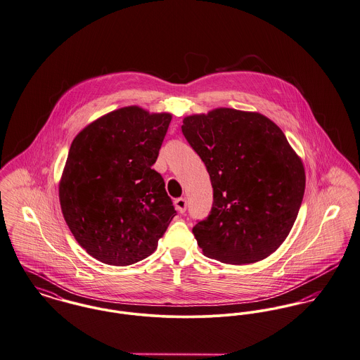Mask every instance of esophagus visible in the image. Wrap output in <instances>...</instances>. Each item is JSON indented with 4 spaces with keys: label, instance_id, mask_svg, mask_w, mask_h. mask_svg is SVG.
<instances>
[{
    "label": "esophagus",
    "instance_id": "1",
    "mask_svg": "<svg viewBox=\"0 0 360 360\" xmlns=\"http://www.w3.org/2000/svg\"><path fill=\"white\" fill-rule=\"evenodd\" d=\"M174 204H175V210L179 212V213H185L186 211V205H188V202H186V200L185 198H176L175 201H174Z\"/></svg>",
    "mask_w": 360,
    "mask_h": 360
}]
</instances>
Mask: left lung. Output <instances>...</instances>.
Instances as JSON below:
<instances>
[{
  "label": "left lung",
  "instance_id": "obj_1",
  "mask_svg": "<svg viewBox=\"0 0 360 360\" xmlns=\"http://www.w3.org/2000/svg\"><path fill=\"white\" fill-rule=\"evenodd\" d=\"M182 133L211 176V214L193 227L202 253L243 265L275 253L300 208L302 159L268 117L220 107L184 118Z\"/></svg>",
  "mask_w": 360,
  "mask_h": 360
}]
</instances>
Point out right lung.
Wrapping results in <instances>:
<instances>
[{"mask_svg": "<svg viewBox=\"0 0 360 360\" xmlns=\"http://www.w3.org/2000/svg\"><path fill=\"white\" fill-rule=\"evenodd\" d=\"M171 118L122 107L86 125L70 146L58 186L61 211L79 245L103 264L147 258L176 213L152 169Z\"/></svg>", "mask_w": 360, "mask_h": 360, "instance_id": "obj_1", "label": "right lung"}]
</instances>
